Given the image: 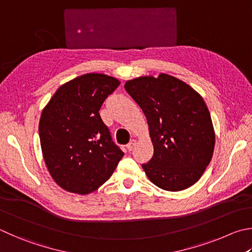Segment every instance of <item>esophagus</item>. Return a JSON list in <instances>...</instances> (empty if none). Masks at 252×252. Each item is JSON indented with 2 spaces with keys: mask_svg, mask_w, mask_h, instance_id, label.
<instances>
[{
  "mask_svg": "<svg viewBox=\"0 0 252 252\" xmlns=\"http://www.w3.org/2000/svg\"><path fill=\"white\" fill-rule=\"evenodd\" d=\"M136 145V140H131L130 142H129V144L126 145V149L129 150V151H132L134 149V146Z\"/></svg>",
  "mask_w": 252,
  "mask_h": 252,
  "instance_id": "obj_1",
  "label": "esophagus"
}]
</instances>
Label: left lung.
I'll use <instances>...</instances> for the list:
<instances>
[{
	"label": "left lung",
	"mask_w": 252,
	"mask_h": 252,
	"mask_svg": "<svg viewBox=\"0 0 252 252\" xmlns=\"http://www.w3.org/2000/svg\"><path fill=\"white\" fill-rule=\"evenodd\" d=\"M125 88L148 121L154 153L142 167L149 180L170 191L194 185L215 148L214 126L202 95L167 74L127 80Z\"/></svg>",
	"instance_id": "obj_1"
}]
</instances>
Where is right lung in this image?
I'll list each match as a JSON object with an SVG mask.
<instances>
[{"mask_svg": "<svg viewBox=\"0 0 252 252\" xmlns=\"http://www.w3.org/2000/svg\"><path fill=\"white\" fill-rule=\"evenodd\" d=\"M119 85L104 74L82 75L59 87L43 109L38 126L43 157L63 189L80 195L98 189L125 155L99 114Z\"/></svg>", "mask_w": 252, "mask_h": 252, "instance_id": "1", "label": "right lung"}]
</instances>
